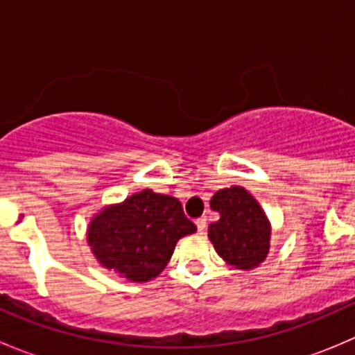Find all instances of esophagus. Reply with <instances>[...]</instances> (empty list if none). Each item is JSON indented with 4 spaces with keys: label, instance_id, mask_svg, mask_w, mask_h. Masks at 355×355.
Listing matches in <instances>:
<instances>
[{
    "label": "esophagus",
    "instance_id": "1",
    "mask_svg": "<svg viewBox=\"0 0 355 355\" xmlns=\"http://www.w3.org/2000/svg\"><path fill=\"white\" fill-rule=\"evenodd\" d=\"M206 225H207L206 216H200L196 220V227H198V230L200 232V234H204V230H206Z\"/></svg>",
    "mask_w": 355,
    "mask_h": 355
}]
</instances>
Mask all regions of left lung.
Listing matches in <instances>:
<instances>
[{"instance_id":"1","label":"left lung","mask_w":355,"mask_h":355,"mask_svg":"<svg viewBox=\"0 0 355 355\" xmlns=\"http://www.w3.org/2000/svg\"><path fill=\"white\" fill-rule=\"evenodd\" d=\"M220 214L207 228L218 256L237 270H254L270 252L271 223L256 198L241 185L220 189L209 200Z\"/></svg>"}]
</instances>
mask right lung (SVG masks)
Wrapping results in <instances>:
<instances>
[{"instance_id":"1","label":"right lung","mask_w":355,"mask_h":355,"mask_svg":"<svg viewBox=\"0 0 355 355\" xmlns=\"http://www.w3.org/2000/svg\"><path fill=\"white\" fill-rule=\"evenodd\" d=\"M196 230L180 200L144 189L99 209L89 221L87 244L103 268L144 284L166 268L177 242Z\"/></svg>"}]
</instances>
